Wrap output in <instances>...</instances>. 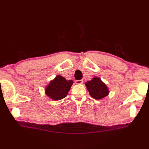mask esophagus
<instances>
[{"instance_id":"34e87169","label":"esophagus","mask_w":149,"mask_h":149,"mask_svg":"<svg viewBox=\"0 0 149 149\" xmlns=\"http://www.w3.org/2000/svg\"><path fill=\"white\" fill-rule=\"evenodd\" d=\"M83 80H76V81H75V83H76V84H83Z\"/></svg>"}]
</instances>
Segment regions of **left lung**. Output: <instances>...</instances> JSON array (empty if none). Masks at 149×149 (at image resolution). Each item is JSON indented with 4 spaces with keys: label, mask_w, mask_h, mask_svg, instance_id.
<instances>
[{
    "label": "left lung",
    "mask_w": 149,
    "mask_h": 149,
    "mask_svg": "<svg viewBox=\"0 0 149 149\" xmlns=\"http://www.w3.org/2000/svg\"><path fill=\"white\" fill-rule=\"evenodd\" d=\"M86 86L91 97L96 100L102 99L109 93L106 85L99 77H94L92 80L88 81Z\"/></svg>",
    "instance_id": "obj_1"
}]
</instances>
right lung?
Wrapping results in <instances>:
<instances>
[{
    "label": "right lung",
    "instance_id": "add662e5",
    "mask_svg": "<svg viewBox=\"0 0 149 149\" xmlns=\"http://www.w3.org/2000/svg\"><path fill=\"white\" fill-rule=\"evenodd\" d=\"M72 84V81H66L64 77L58 75L47 86L45 93L53 100H61L67 95Z\"/></svg>",
    "mask_w": 149,
    "mask_h": 149
}]
</instances>
